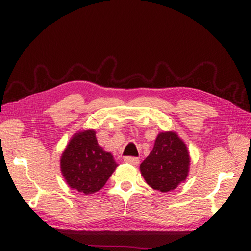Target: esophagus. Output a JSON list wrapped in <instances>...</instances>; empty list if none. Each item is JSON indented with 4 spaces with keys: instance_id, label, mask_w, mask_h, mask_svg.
Segmentation results:
<instances>
[{
    "instance_id": "esophagus-1",
    "label": "esophagus",
    "mask_w": 251,
    "mask_h": 251,
    "mask_svg": "<svg viewBox=\"0 0 251 251\" xmlns=\"http://www.w3.org/2000/svg\"><path fill=\"white\" fill-rule=\"evenodd\" d=\"M124 162L127 163V164L135 165V166H137V165L139 164V158H138V157H132V156H126V157H124Z\"/></svg>"
}]
</instances>
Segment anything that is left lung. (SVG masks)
<instances>
[{
	"label": "left lung",
	"instance_id": "obj_1",
	"mask_svg": "<svg viewBox=\"0 0 251 251\" xmlns=\"http://www.w3.org/2000/svg\"><path fill=\"white\" fill-rule=\"evenodd\" d=\"M190 153L176 131L157 135L149 156L140 165L141 176L152 189L170 192L184 182L190 170Z\"/></svg>",
	"mask_w": 251,
	"mask_h": 251
}]
</instances>
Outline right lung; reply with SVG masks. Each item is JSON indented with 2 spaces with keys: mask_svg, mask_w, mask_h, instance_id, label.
<instances>
[{
  "mask_svg": "<svg viewBox=\"0 0 251 251\" xmlns=\"http://www.w3.org/2000/svg\"><path fill=\"white\" fill-rule=\"evenodd\" d=\"M117 166L113 155L98 145L94 129L75 132L60 157L67 184L85 195L102 189Z\"/></svg>",
  "mask_w": 251,
  "mask_h": 251,
  "instance_id": "right-lung-1",
  "label": "right lung"
}]
</instances>
